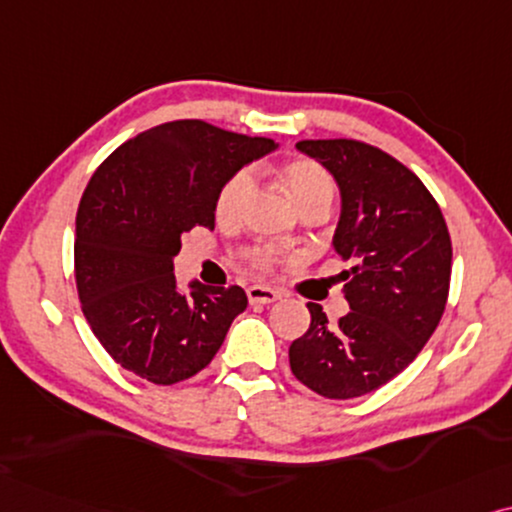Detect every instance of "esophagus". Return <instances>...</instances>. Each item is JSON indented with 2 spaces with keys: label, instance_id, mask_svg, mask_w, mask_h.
<instances>
[{
  "label": "esophagus",
  "instance_id": "obj_1",
  "mask_svg": "<svg viewBox=\"0 0 512 512\" xmlns=\"http://www.w3.org/2000/svg\"><path fill=\"white\" fill-rule=\"evenodd\" d=\"M248 299L250 304H274L276 299H281V295L274 288H267V285H250Z\"/></svg>",
  "mask_w": 512,
  "mask_h": 512
}]
</instances>
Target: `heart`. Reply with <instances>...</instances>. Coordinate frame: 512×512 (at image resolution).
<instances>
[{
    "instance_id": "heart-1",
    "label": "heart",
    "mask_w": 512,
    "mask_h": 512,
    "mask_svg": "<svg viewBox=\"0 0 512 512\" xmlns=\"http://www.w3.org/2000/svg\"><path fill=\"white\" fill-rule=\"evenodd\" d=\"M281 180L285 192L290 194V199L295 201V206L302 210L311 203L318 201H332L335 194V185H332V177L327 175V170L313 159H292L281 168ZM252 192V177L248 170L231 175L224 187L220 189L215 201V217L217 222L224 227H231L241 220L245 203ZM252 262L260 269H271L276 264V255L269 248H257L252 252Z\"/></svg>"
}]
</instances>
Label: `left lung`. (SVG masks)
<instances>
[{
  "instance_id": "left-lung-1",
  "label": "left lung",
  "mask_w": 512,
  "mask_h": 512,
  "mask_svg": "<svg viewBox=\"0 0 512 512\" xmlns=\"http://www.w3.org/2000/svg\"><path fill=\"white\" fill-rule=\"evenodd\" d=\"M299 152L330 170L342 194L332 245L344 260L349 313L311 325L290 344V370L311 391L349 400L398 377L438 327L452 276V241L424 182L391 154L358 140H302Z\"/></svg>"
}]
</instances>
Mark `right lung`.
<instances>
[{"instance_id":"obj_1","label":"right lung","mask_w":512,"mask_h":512,"mask_svg":"<svg viewBox=\"0 0 512 512\" xmlns=\"http://www.w3.org/2000/svg\"><path fill=\"white\" fill-rule=\"evenodd\" d=\"M276 149L201 119L135 135L95 170L81 196L74 278L93 335L124 370L159 386L201 372L245 311L243 288L177 290L182 234L215 229V201L245 163Z\"/></svg>"}]
</instances>
